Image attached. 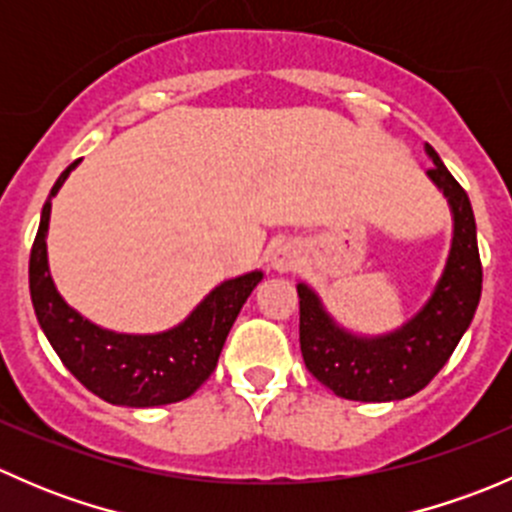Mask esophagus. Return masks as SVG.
Masks as SVG:
<instances>
[{"instance_id": "esophagus-1", "label": "esophagus", "mask_w": 512, "mask_h": 512, "mask_svg": "<svg viewBox=\"0 0 512 512\" xmlns=\"http://www.w3.org/2000/svg\"><path fill=\"white\" fill-rule=\"evenodd\" d=\"M270 262H272V270L292 272L297 270V265L302 262V255H299V250L292 245V242H285V245H277L275 250H272Z\"/></svg>"}]
</instances>
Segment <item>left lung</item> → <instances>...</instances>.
Wrapping results in <instances>:
<instances>
[{
	"instance_id": "1",
	"label": "left lung",
	"mask_w": 512,
	"mask_h": 512,
	"mask_svg": "<svg viewBox=\"0 0 512 512\" xmlns=\"http://www.w3.org/2000/svg\"><path fill=\"white\" fill-rule=\"evenodd\" d=\"M426 153L433 160L428 178L451 205L453 240L441 280L414 317L381 337H359L329 317L314 289L304 282L297 285L304 364L314 379L342 399L399 401L414 396L451 359L478 309L483 267L471 200L428 143Z\"/></svg>"
}]
</instances>
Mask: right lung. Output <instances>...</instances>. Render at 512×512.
<instances>
[{"instance_id": "1", "label": "right lung", "mask_w": 512, "mask_h": 512, "mask_svg": "<svg viewBox=\"0 0 512 512\" xmlns=\"http://www.w3.org/2000/svg\"><path fill=\"white\" fill-rule=\"evenodd\" d=\"M79 160L51 188L29 257V292L36 319L66 369L98 399L131 409L165 406L188 399L218 366L223 344L262 272L218 285L178 327L160 334H118L81 317L56 292L46 260L51 198Z\"/></svg>"}]
</instances>
